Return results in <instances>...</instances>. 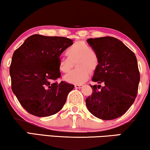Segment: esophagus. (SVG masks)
Segmentation results:
<instances>
[{
  "label": "esophagus",
  "mask_w": 150,
  "mask_h": 150,
  "mask_svg": "<svg viewBox=\"0 0 150 150\" xmlns=\"http://www.w3.org/2000/svg\"><path fill=\"white\" fill-rule=\"evenodd\" d=\"M82 86H82V85H81V84H75V88H81Z\"/></svg>",
  "instance_id": "esophagus-1"
}]
</instances>
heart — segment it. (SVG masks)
I'll return each mask as SVG.
<instances>
[{
  "label": "heart",
  "mask_w": 150,
  "mask_h": 150,
  "mask_svg": "<svg viewBox=\"0 0 150 150\" xmlns=\"http://www.w3.org/2000/svg\"><path fill=\"white\" fill-rule=\"evenodd\" d=\"M66 54L67 57L59 60L58 69L62 73H68L72 68L73 62L76 61L75 65L77 69L64 77V79L71 84H83L88 79L91 71L94 72L99 66L97 52L83 41L74 43L67 48Z\"/></svg>",
  "instance_id": "obj_1"
}]
</instances>
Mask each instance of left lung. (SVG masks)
<instances>
[{
	"label": "left lung",
	"mask_w": 150,
	"mask_h": 150,
	"mask_svg": "<svg viewBox=\"0 0 150 150\" xmlns=\"http://www.w3.org/2000/svg\"><path fill=\"white\" fill-rule=\"evenodd\" d=\"M87 42L100 63L92 79L99 85H91L93 91L86 99V107L102 120L122 116L137 96L140 73L135 54L114 37L88 39Z\"/></svg>",
	"instance_id": "1"
}]
</instances>
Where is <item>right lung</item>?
I'll return each instance as SVG.
<instances>
[{
	"label": "right lung",
	"mask_w": 150,
	"mask_h": 150,
	"mask_svg": "<svg viewBox=\"0 0 150 150\" xmlns=\"http://www.w3.org/2000/svg\"><path fill=\"white\" fill-rule=\"evenodd\" d=\"M73 43L69 38L34 35L14 51L9 68L12 90L30 114L50 116L64 107L74 85L56 81L61 78L58 63Z\"/></svg>",
	"instance_id": "right-lung-1"
}]
</instances>
